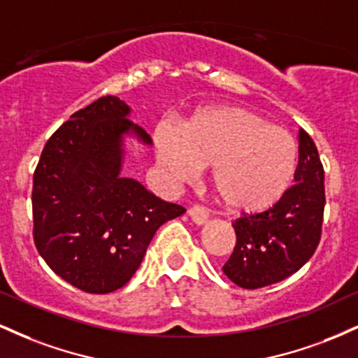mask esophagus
Returning <instances> with one entry per match:
<instances>
[{
	"instance_id": "esophagus-1",
	"label": "esophagus",
	"mask_w": 358,
	"mask_h": 358,
	"mask_svg": "<svg viewBox=\"0 0 358 358\" xmlns=\"http://www.w3.org/2000/svg\"><path fill=\"white\" fill-rule=\"evenodd\" d=\"M188 215H190V219L199 225L205 224V222H207V219H208L207 208L202 207V205H192V207L188 208Z\"/></svg>"
}]
</instances>
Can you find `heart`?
Wrapping results in <instances>:
<instances>
[{
  "instance_id": "1",
  "label": "heart",
  "mask_w": 358,
  "mask_h": 358,
  "mask_svg": "<svg viewBox=\"0 0 358 358\" xmlns=\"http://www.w3.org/2000/svg\"><path fill=\"white\" fill-rule=\"evenodd\" d=\"M155 145L159 166L175 180L212 166L213 192L234 210L259 212L276 203L298 165L296 139L242 108L199 113L180 131L158 126Z\"/></svg>"
}]
</instances>
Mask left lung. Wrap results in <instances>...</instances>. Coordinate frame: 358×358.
I'll list each match as a JSON object with an SVG mask.
<instances>
[{"mask_svg": "<svg viewBox=\"0 0 358 358\" xmlns=\"http://www.w3.org/2000/svg\"><path fill=\"white\" fill-rule=\"evenodd\" d=\"M296 183L278 203L259 213H242L232 224L234 252L224 274L244 289L282 281L310 261L320 239L324 212V170L313 138L299 129Z\"/></svg>", "mask_w": 358, "mask_h": 358, "instance_id": "1", "label": "left lung"}]
</instances>
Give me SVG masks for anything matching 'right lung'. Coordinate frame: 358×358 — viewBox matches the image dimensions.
<instances>
[{"instance_id":"add662e5","label":"right lung","mask_w":358,"mask_h":358,"mask_svg":"<svg viewBox=\"0 0 358 358\" xmlns=\"http://www.w3.org/2000/svg\"><path fill=\"white\" fill-rule=\"evenodd\" d=\"M127 113L116 96L73 113L45 143L34 173L35 248L53 273L90 294L124 286L156 231L185 212L119 176L122 134L151 141Z\"/></svg>"}]
</instances>
